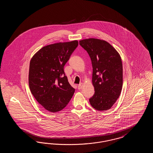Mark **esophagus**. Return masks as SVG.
Here are the masks:
<instances>
[{
    "label": "esophagus",
    "instance_id": "obj_1",
    "mask_svg": "<svg viewBox=\"0 0 153 153\" xmlns=\"http://www.w3.org/2000/svg\"><path fill=\"white\" fill-rule=\"evenodd\" d=\"M83 85H84L83 83H80V84L78 85V88H79V89H82V88L83 87Z\"/></svg>",
    "mask_w": 153,
    "mask_h": 153
}]
</instances>
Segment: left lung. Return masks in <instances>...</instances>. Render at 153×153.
<instances>
[{
  "mask_svg": "<svg viewBox=\"0 0 153 153\" xmlns=\"http://www.w3.org/2000/svg\"><path fill=\"white\" fill-rule=\"evenodd\" d=\"M87 51L93 68L95 94L89 99L98 111L110 109L120 95L123 85V65L120 54L105 41L89 38L79 41Z\"/></svg>",
  "mask_w": 153,
  "mask_h": 153,
  "instance_id": "1",
  "label": "left lung"
}]
</instances>
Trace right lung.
Segmentation results:
<instances>
[{
  "label": "right lung",
  "mask_w": 153,
  "mask_h": 153,
  "mask_svg": "<svg viewBox=\"0 0 153 153\" xmlns=\"http://www.w3.org/2000/svg\"><path fill=\"white\" fill-rule=\"evenodd\" d=\"M78 45L77 40L49 45L30 60V89L36 101L48 111L57 112L64 109L74 93L64 67Z\"/></svg>",
  "instance_id": "1"
}]
</instances>
